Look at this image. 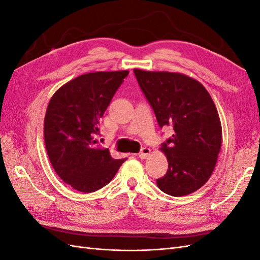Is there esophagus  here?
Instances as JSON below:
<instances>
[{
  "instance_id": "1",
  "label": "esophagus",
  "mask_w": 260,
  "mask_h": 260,
  "mask_svg": "<svg viewBox=\"0 0 260 260\" xmlns=\"http://www.w3.org/2000/svg\"><path fill=\"white\" fill-rule=\"evenodd\" d=\"M149 153H151V149H149L148 147H143L142 149H141V152L139 153V157L141 159H144L149 155Z\"/></svg>"
}]
</instances>
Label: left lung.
<instances>
[{"label":"left lung","instance_id":"1","mask_svg":"<svg viewBox=\"0 0 260 260\" xmlns=\"http://www.w3.org/2000/svg\"><path fill=\"white\" fill-rule=\"evenodd\" d=\"M138 83L159 127L174 135L161 143L168 170L156 180L162 192L183 196L198 191L215 169L221 147V123L204 85L182 74L135 69Z\"/></svg>","mask_w":260,"mask_h":260}]
</instances>
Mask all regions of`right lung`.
Returning a JSON list of instances; mask_svg holds the SVG:
<instances>
[{
  "mask_svg": "<svg viewBox=\"0 0 260 260\" xmlns=\"http://www.w3.org/2000/svg\"><path fill=\"white\" fill-rule=\"evenodd\" d=\"M128 75V70L81 75L50 101L44 118L46 152L58 177L77 191L100 190L125 160L114 159L108 148L96 147L94 138L100 119Z\"/></svg>",
  "mask_w": 260,
  "mask_h": 260,
  "instance_id": "add662e5",
  "label": "right lung"
}]
</instances>
